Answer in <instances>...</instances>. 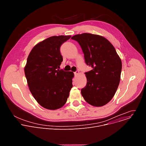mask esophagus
Wrapping results in <instances>:
<instances>
[{"label": "esophagus", "mask_w": 146, "mask_h": 146, "mask_svg": "<svg viewBox=\"0 0 146 146\" xmlns=\"http://www.w3.org/2000/svg\"><path fill=\"white\" fill-rule=\"evenodd\" d=\"M74 74L75 76H77L79 74V71H78V70L76 71L75 72H74Z\"/></svg>", "instance_id": "esophagus-1"}]
</instances>
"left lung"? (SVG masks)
I'll return each mask as SVG.
<instances>
[{"instance_id": "8db88e82", "label": "left lung", "mask_w": 146, "mask_h": 146, "mask_svg": "<svg viewBox=\"0 0 146 146\" xmlns=\"http://www.w3.org/2000/svg\"><path fill=\"white\" fill-rule=\"evenodd\" d=\"M84 54L86 63L92 69L85 73L87 85L81 95L90 105L101 107L109 103L119 86L122 69L121 60L114 46L103 36L84 33L76 35Z\"/></svg>"}]
</instances>
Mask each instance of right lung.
Segmentation results:
<instances>
[{"label":"right lung","instance_id":"right-lung-1","mask_svg":"<svg viewBox=\"0 0 146 146\" xmlns=\"http://www.w3.org/2000/svg\"><path fill=\"white\" fill-rule=\"evenodd\" d=\"M70 37H48L37 44L27 59L24 72L29 90L39 105L48 110L63 106L73 87L74 73L58 69L63 60L60 47Z\"/></svg>","mask_w":146,"mask_h":146}]
</instances>
